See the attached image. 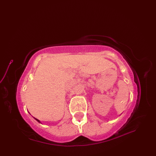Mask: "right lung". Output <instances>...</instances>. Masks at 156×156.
<instances>
[{"label": "right lung", "instance_id": "add662e5", "mask_svg": "<svg viewBox=\"0 0 156 156\" xmlns=\"http://www.w3.org/2000/svg\"><path fill=\"white\" fill-rule=\"evenodd\" d=\"M35 119H36V120H37V121H38V122H40V121H39V120H38V119H37V118H35Z\"/></svg>", "mask_w": 156, "mask_h": 156}]
</instances>
